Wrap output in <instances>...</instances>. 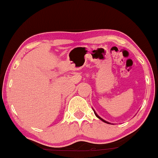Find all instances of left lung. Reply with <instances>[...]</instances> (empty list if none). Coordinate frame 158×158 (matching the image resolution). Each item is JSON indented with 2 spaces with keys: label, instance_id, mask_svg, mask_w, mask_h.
Instances as JSON below:
<instances>
[{
  "label": "left lung",
  "instance_id": "8db88e82",
  "mask_svg": "<svg viewBox=\"0 0 158 158\" xmlns=\"http://www.w3.org/2000/svg\"><path fill=\"white\" fill-rule=\"evenodd\" d=\"M94 114H95V115H96V116H97V117H98V118H99V119H101V120H102V121H103V122H104V123H108V124H110V123H108V122H107V121H106V120H104V119H102V118H101V117H99V116H98V115H97V114L95 113V111H94Z\"/></svg>",
  "mask_w": 158,
  "mask_h": 158
}]
</instances>
